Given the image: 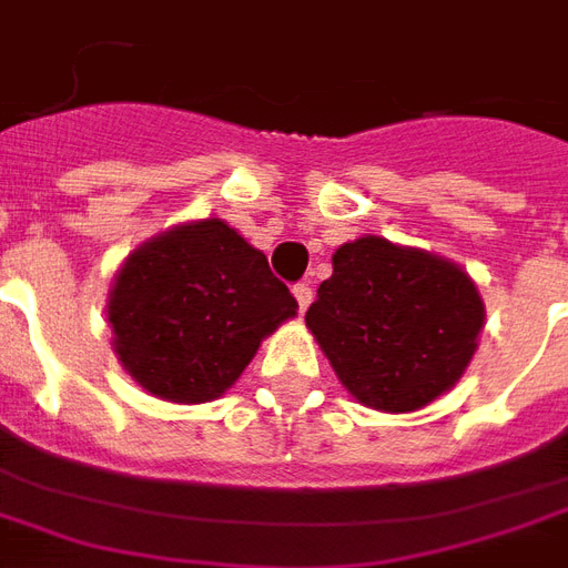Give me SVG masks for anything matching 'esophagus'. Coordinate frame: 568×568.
Instances as JSON below:
<instances>
[{"label":"esophagus","instance_id":"34e87169","mask_svg":"<svg viewBox=\"0 0 568 568\" xmlns=\"http://www.w3.org/2000/svg\"><path fill=\"white\" fill-rule=\"evenodd\" d=\"M293 296L300 302V311H305L311 305V300H314V290H311L308 284H296V287H293Z\"/></svg>","mask_w":568,"mask_h":568}]
</instances>
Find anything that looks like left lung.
<instances>
[{"label": "left lung", "mask_w": 568, "mask_h": 568, "mask_svg": "<svg viewBox=\"0 0 568 568\" xmlns=\"http://www.w3.org/2000/svg\"><path fill=\"white\" fill-rule=\"evenodd\" d=\"M305 323L353 398L410 413L462 381L485 305L458 263L362 236L332 254Z\"/></svg>", "instance_id": "obj_1"}]
</instances>
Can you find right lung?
<instances>
[{"label":"right lung","mask_w":568,"mask_h":568,"mask_svg":"<svg viewBox=\"0 0 568 568\" xmlns=\"http://www.w3.org/2000/svg\"><path fill=\"white\" fill-rule=\"evenodd\" d=\"M296 308L263 251L227 221L203 219L128 254L106 320L122 368L149 395L203 404L239 381L260 341Z\"/></svg>","instance_id":"obj_1"}]
</instances>
